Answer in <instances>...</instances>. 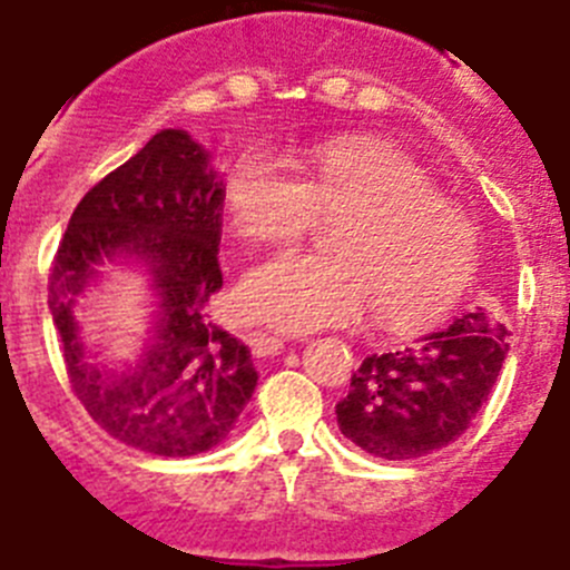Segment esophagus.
Segmentation results:
<instances>
[{
	"instance_id": "obj_1",
	"label": "esophagus",
	"mask_w": 570,
	"mask_h": 570,
	"mask_svg": "<svg viewBox=\"0 0 570 570\" xmlns=\"http://www.w3.org/2000/svg\"><path fill=\"white\" fill-rule=\"evenodd\" d=\"M249 348H253L255 357H273L278 355L281 348H284V337L273 335V332H264V330H253L247 335Z\"/></svg>"
}]
</instances>
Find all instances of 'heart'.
<instances>
[{"mask_svg":"<svg viewBox=\"0 0 570 570\" xmlns=\"http://www.w3.org/2000/svg\"><path fill=\"white\" fill-rule=\"evenodd\" d=\"M229 224L255 244H286L332 229L335 255L278 253L244 275L238 304L275 330L312 332L377 315L420 330L454 309L476 273V227L397 147L330 138L306 156V178L286 156L253 147L224 184Z\"/></svg>","mask_w":570,"mask_h":570,"instance_id":"b5f03b06","label":"heart"}]
</instances>
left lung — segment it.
Wrapping results in <instances>:
<instances>
[{"instance_id":"1","label":"left lung","mask_w":570,"mask_h":570,"mask_svg":"<svg viewBox=\"0 0 570 570\" xmlns=\"http://www.w3.org/2000/svg\"><path fill=\"white\" fill-rule=\"evenodd\" d=\"M505 355V323L476 306L400 352L368 355L335 406L337 425L374 458H425L469 429Z\"/></svg>"}]
</instances>
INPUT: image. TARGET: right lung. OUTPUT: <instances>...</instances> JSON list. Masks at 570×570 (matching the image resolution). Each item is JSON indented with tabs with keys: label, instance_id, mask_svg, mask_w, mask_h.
I'll return each mask as SVG.
<instances>
[{
	"label": "right lung",
	"instance_id": "1",
	"mask_svg": "<svg viewBox=\"0 0 570 570\" xmlns=\"http://www.w3.org/2000/svg\"><path fill=\"white\" fill-rule=\"evenodd\" d=\"M224 184L184 130H161L87 189L70 215L48 281V304L70 386L90 417L125 445L189 458L222 443L258 386L249 348L207 317L218 266ZM151 266L163 312L132 370L92 363L75 306L95 264Z\"/></svg>",
	"mask_w": 570,
	"mask_h": 570
}]
</instances>
